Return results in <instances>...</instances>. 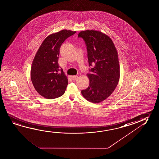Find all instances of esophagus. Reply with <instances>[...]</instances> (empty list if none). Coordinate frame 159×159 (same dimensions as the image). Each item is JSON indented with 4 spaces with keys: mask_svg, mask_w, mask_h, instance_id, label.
<instances>
[{
    "mask_svg": "<svg viewBox=\"0 0 159 159\" xmlns=\"http://www.w3.org/2000/svg\"><path fill=\"white\" fill-rule=\"evenodd\" d=\"M72 78H73L74 80H77L78 78V76L76 75H74L72 76Z\"/></svg>",
    "mask_w": 159,
    "mask_h": 159,
    "instance_id": "1",
    "label": "esophagus"
}]
</instances>
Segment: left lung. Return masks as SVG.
<instances>
[{
  "label": "left lung",
  "mask_w": 159,
  "mask_h": 159,
  "mask_svg": "<svg viewBox=\"0 0 159 159\" xmlns=\"http://www.w3.org/2000/svg\"><path fill=\"white\" fill-rule=\"evenodd\" d=\"M85 42L89 66L87 74L90 84L81 90L85 99L93 103L103 102L112 94L120 79L118 54L112 40L102 31H81L78 34Z\"/></svg>",
  "instance_id": "1"
}]
</instances>
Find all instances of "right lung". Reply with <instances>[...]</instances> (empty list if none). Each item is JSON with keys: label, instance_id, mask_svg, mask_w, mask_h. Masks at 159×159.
<instances>
[{"label": "right lung", "instance_id": "obj_1", "mask_svg": "<svg viewBox=\"0 0 159 159\" xmlns=\"http://www.w3.org/2000/svg\"><path fill=\"white\" fill-rule=\"evenodd\" d=\"M75 33L64 29L50 34L35 55L30 71L31 82L36 91L46 99H55L65 93L68 79L58 64L60 48L65 39Z\"/></svg>", "mask_w": 159, "mask_h": 159}]
</instances>
